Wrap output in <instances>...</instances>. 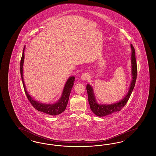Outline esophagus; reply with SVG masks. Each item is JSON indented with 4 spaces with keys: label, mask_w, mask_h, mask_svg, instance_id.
<instances>
[{
    "label": "esophagus",
    "mask_w": 156,
    "mask_h": 156,
    "mask_svg": "<svg viewBox=\"0 0 156 156\" xmlns=\"http://www.w3.org/2000/svg\"><path fill=\"white\" fill-rule=\"evenodd\" d=\"M89 78V74L87 73H84L81 75V78L82 80L83 81H85L87 80H88Z\"/></svg>",
    "instance_id": "1"
}]
</instances>
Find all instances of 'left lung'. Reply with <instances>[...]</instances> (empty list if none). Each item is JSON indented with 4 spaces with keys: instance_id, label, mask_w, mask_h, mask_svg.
Masks as SVG:
<instances>
[{
    "instance_id": "obj_1",
    "label": "left lung",
    "mask_w": 156,
    "mask_h": 156,
    "mask_svg": "<svg viewBox=\"0 0 156 156\" xmlns=\"http://www.w3.org/2000/svg\"><path fill=\"white\" fill-rule=\"evenodd\" d=\"M132 48L131 54V64H132V81L130 85L129 89L126 96L123 98L119 102L112 104H99L97 102L95 96L93 88L89 84L87 85V90L88 97V102L91 111L97 116L103 117L110 115L116 112H119L126 105L133 91L137 78V64L136 61L135 50L133 46L130 45Z\"/></svg>"
}]
</instances>
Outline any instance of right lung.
I'll return each instance as SVG.
<instances>
[{
    "label": "right lung",
    "mask_w": 156,
    "mask_h": 156,
    "mask_svg": "<svg viewBox=\"0 0 156 156\" xmlns=\"http://www.w3.org/2000/svg\"><path fill=\"white\" fill-rule=\"evenodd\" d=\"M25 47H26L24 46L23 48L22 58L20 61V74L22 77L23 87H24V89L27 98H28L29 101H30L31 104L33 105V106L36 109H37L38 111L41 112L52 116L58 115L64 111L66 109L68 99H69V97L72 88L74 85L75 76H71L68 78L59 100L57 102H55L54 104H43V103L39 102L36 100H34L33 98L30 96L28 92L27 91L25 84H24V81L23 80V63H24V59Z\"/></svg>",
    "instance_id": "1"
}]
</instances>
